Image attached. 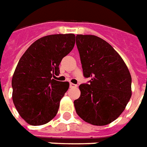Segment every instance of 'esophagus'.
<instances>
[{
	"instance_id": "esophagus-1",
	"label": "esophagus",
	"mask_w": 147,
	"mask_h": 147,
	"mask_svg": "<svg viewBox=\"0 0 147 147\" xmlns=\"http://www.w3.org/2000/svg\"><path fill=\"white\" fill-rule=\"evenodd\" d=\"M69 87L70 88H76L77 87V84H75L73 83H69Z\"/></svg>"
}]
</instances>
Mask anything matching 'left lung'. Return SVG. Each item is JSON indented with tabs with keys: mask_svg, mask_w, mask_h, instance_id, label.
Segmentation results:
<instances>
[{
	"mask_svg": "<svg viewBox=\"0 0 147 147\" xmlns=\"http://www.w3.org/2000/svg\"><path fill=\"white\" fill-rule=\"evenodd\" d=\"M83 75L81 96L74 101L76 113L94 125H106L121 115L131 96V76L119 54L94 35H76Z\"/></svg>",
	"mask_w": 147,
	"mask_h": 147,
	"instance_id": "left-lung-1",
	"label": "left lung"
}]
</instances>
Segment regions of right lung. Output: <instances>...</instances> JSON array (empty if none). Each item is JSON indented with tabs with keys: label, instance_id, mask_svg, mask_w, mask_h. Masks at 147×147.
Here are the masks:
<instances>
[{
	"label": "right lung",
	"instance_id": "obj_1",
	"mask_svg": "<svg viewBox=\"0 0 147 147\" xmlns=\"http://www.w3.org/2000/svg\"><path fill=\"white\" fill-rule=\"evenodd\" d=\"M75 43L74 34L47 35L34 41L20 58L12 78L13 101L29 125H45L57 115L69 84L53 78Z\"/></svg>",
	"mask_w": 147,
	"mask_h": 147
}]
</instances>
